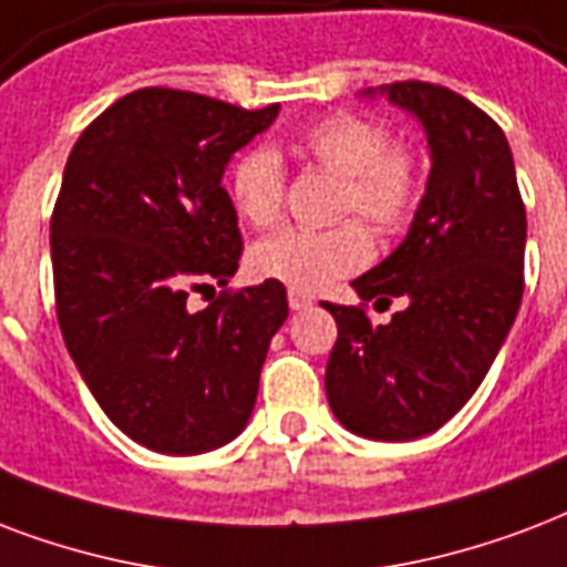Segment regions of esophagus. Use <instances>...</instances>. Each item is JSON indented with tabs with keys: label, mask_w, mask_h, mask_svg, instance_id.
<instances>
[{
	"label": "esophagus",
	"mask_w": 567,
	"mask_h": 567,
	"mask_svg": "<svg viewBox=\"0 0 567 567\" xmlns=\"http://www.w3.org/2000/svg\"><path fill=\"white\" fill-rule=\"evenodd\" d=\"M288 306H291L293 312H300V309H309V306H312V297L302 291H288Z\"/></svg>",
	"instance_id": "esophagus-1"
}]
</instances>
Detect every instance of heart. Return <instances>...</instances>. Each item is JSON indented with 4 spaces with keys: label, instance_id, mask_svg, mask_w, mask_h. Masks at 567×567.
Masks as SVG:
<instances>
[{
    "label": "heart",
    "instance_id": "obj_1",
    "mask_svg": "<svg viewBox=\"0 0 567 567\" xmlns=\"http://www.w3.org/2000/svg\"><path fill=\"white\" fill-rule=\"evenodd\" d=\"M297 148L306 163L339 178L336 216H360L371 231L395 235L416 214L425 193L422 159L408 142L389 140L380 121L336 112L302 130ZM231 198L249 226H274L285 205L282 157L261 145L240 154L231 168ZM369 258V231L348 219L323 231L279 228L252 246L249 270L291 291H321L341 276L357 274Z\"/></svg>",
    "mask_w": 567,
    "mask_h": 567
}]
</instances>
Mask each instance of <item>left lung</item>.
Returning <instances> with one entry per match:
<instances>
[{"label":"left lung","mask_w":567,"mask_h":567,"mask_svg":"<svg viewBox=\"0 0 567 567\" xmlns=\"http://www.w3.org/2000/svg\"><path fill=\"white\" fill-rule=\"evenodd\" d=\"M389 101L422 121L431 175L404 244L353 279L360 306L323 302L339 339L327 401L369 440L437 431L473 399L524 297L526 207L503 127L446 85L392 82ZM409 300L374 328L369 299Z\"/></svg>","instance_id":"obj_1"}]
</instances>
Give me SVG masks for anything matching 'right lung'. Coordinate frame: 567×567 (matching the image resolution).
Listing matches in <instances>:
<instances>
[{
  "mask_svg": "<svg viewBox=\"0 0 567 567\" xmlns=\"http://www.w3.org/2000/svg\"><path fill=\"white\" fill-rule=\"evenodd\" d=\"M276 112L151 85L101 112L64 166L50 219L62 339L112 425L154 452L235 440L288 318L282 282L187 306L235 276L244 237L223 172Z\"/></svg>",
  "mask_w": 567,
  "mask_h": 567,
  "instance_id": "add662e5",
  "label": "right lung"
}]
</instances>
